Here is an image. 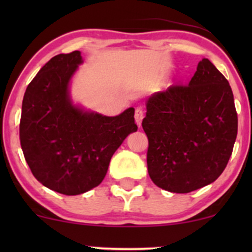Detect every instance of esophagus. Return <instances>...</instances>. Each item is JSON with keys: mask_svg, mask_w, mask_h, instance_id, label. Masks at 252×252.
I'll return each instance as SVG.
<instances>
[{"mask_svg": "<svg viewBox=\"0 0 252 252\" xmlns=\"http://www.w3.org/2000/svg\"><path fill=\"white\" fill-rule=\"evenodd\" d=\"M142 120H143V110L141 108H137L135 110V121L138 126H140L141 123H142Z\"/></svg>", "mask_w": 252, "mask_h": 252, "instance_id": "1", "label": "esophagus"}]
</instances>
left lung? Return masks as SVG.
Instances as JSON below:
<instances>
[{
	"label": "left lung",
	"instance_id": "obj_1",
	"mask_svg": "<svg viewBox=\"0 0 252 252\" xmlns=\"http://www.w3.org/2000/svg\"><path fill=\"white\" fill-rule=\"evenodd\" d=\"M146 106L147 164L156 186L189 193L216 181L232 154L238 129L232 90L216 66L202 59L189 85L156 92Z\"/></svg>",
	"mask_w": 252,
	"mask_h": 252
}]
</instances>
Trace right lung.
Listing matches in <instances>:
<instances>
[{"instance_id": "1", "label": "right lung", "mask_w": 252, "mask_h": 252, "mask_svg": "<svg viewBox=\"0 0 252 252\" xmlns=\"http://www.w3.org/2000/svg\"><path fill=\"white\" fill-rule=\"evenodd\" d=\"M82 63L79 51L52 58L26 89L20 121V142L33 175L66 195L97 187L114 153L137 130L134 108L109 117L73 103L70 83Z\"/></svg>"}]
</instances>
